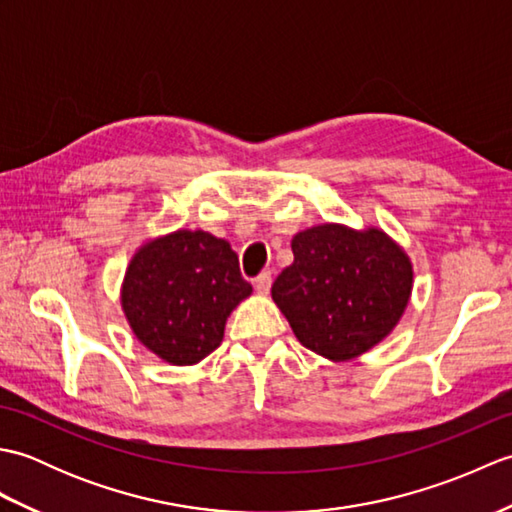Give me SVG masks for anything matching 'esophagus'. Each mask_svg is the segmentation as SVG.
<instances>
[{"instance_id": "34e87169", "label": "esophagus", "mask_w": 512, "mask_h": 512, "mask_svg": "<svg viewBox=\"0 0 512 512\" xmlns=\"http://www.w3.org/2000/svg\"><path fill=\"white\" fill-rule=\"evenodd\" d=\"M255 290L259 292V295H268L270 292V286H273V275L270 273H262L259 277H255Z\"/></svg>"}]
</instances>
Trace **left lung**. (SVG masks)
Returning a JSON list of instances; mask_svg holds the SVG:
<instances>
[{
  "label": "left lung",
  "instance_id": "8db88e82",
  "mask_svg": "<svg viewBox=\"0 0 512 512\" xmlns=\"http://www.w3.org/2000/svg\"><path fill=\"white\" fill-rule=\"evenodd\" d=\"M292 253L295 262L275 279L273 299L303 347L350 361L396 328L413 270L383 231L312 226L292 237Z\"/></svg>",
  "mask_w": 512,
  "mask_h": 512
}]
</instances>
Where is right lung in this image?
Instances as JSON below:
<instances>
[{
	"instance_id": "right-lung-1",
	"label": "right lung",
	"mask_w": 512,
	"mask_h": 512,
	"mask_svg": "<svg viewBox=\"0 0 512 512\" xmlns=\"http://www.w3.org/2000/svg\"><path fill=\"white\" fill-rule=\"evenodd\" d=\"M250 292L231 244L204 231H176L134 255L121 301L147 350L171 365H193L222 343L228 314Z\"/></svg>"
}]
</instances>
